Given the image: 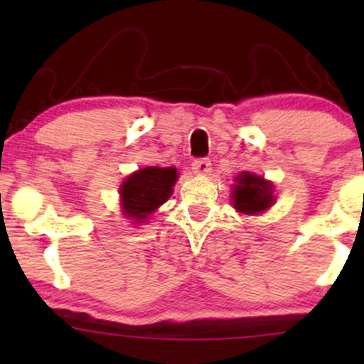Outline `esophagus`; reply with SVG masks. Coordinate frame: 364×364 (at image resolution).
Here are the masks:
<instances>
[{
	"label": "esophagus",
	"mask_w": 364,
	"mask_h": 364,
	"mask_svg": "<svg viewBox=\"0 0 364 364\" xmlns=\"http://www.w3.org/2000/svg\"><path fill=\"white\" fill-rule=\"evenodd\" d=\"M212 162L208 159H196L191 164V169H193L195 174H200V176H205V174L210 173Z\"/></svg>",
	"instance_id": "obj_1"
}]
</instances>
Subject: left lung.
Instances as JSON below:
<instances>
[{
  "instance_id": "1",
  "label": "left lung",
  "mask_w": 364,
  "mask_h": 364,
  "mask_svg": "<svg viewBox=\"0 0 364 364\" xmlns=\"http://www.w3.org/2000/svg\"><path fill=\"white\" fill-rule=\"evenodd\" d=\"M232 185V207L246 215H257L274 205V185L262 176L241 173Z\"/></svg>"
}]
</instances>
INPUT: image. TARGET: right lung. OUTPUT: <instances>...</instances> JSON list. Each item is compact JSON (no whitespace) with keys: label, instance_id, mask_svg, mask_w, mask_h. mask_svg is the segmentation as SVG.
<instances>
[{"label":"right lung","instance_id":"add662e5","mask_svg":"<svg viewBox=\"0 0 364 364\" xmlns=\"http://www.w3.org/2000/svg\"><path fill=\"white\" fill-rule=\"evenodd\" d=\"M176 179L178 171L174 168L149 166L129 174L119 188L123 214L136 224L149 220V217L173 193Z\"/></svg>","mask_w":364,"mask_h":364}]
</instances>
